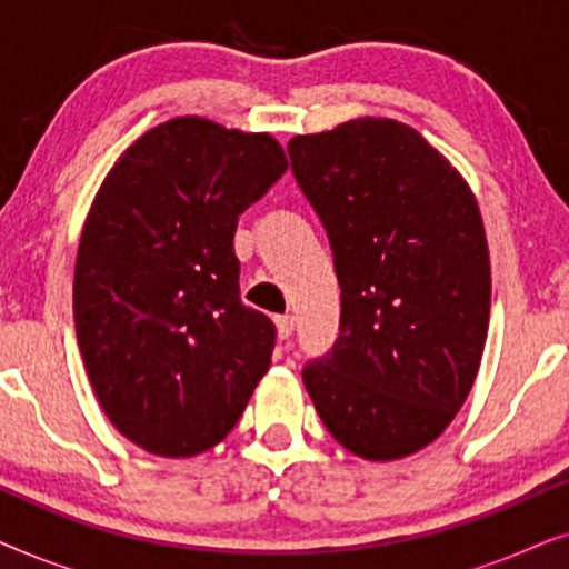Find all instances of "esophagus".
<instances>
[{"label":"esophagus","mask_w":569,"mask_h":569,"mask_svg":"<svg viewBox=\"0 0 569 569\" xmlns=\"http://www.w3.org/2000/svg\"><path fill=\"white\" fill-rule=\"evenodd\" d=\"M277 323V333L279 339H290L292 331H295V316L292 313H284V316H277L274 318Z\"/></svg>","instance_id":"34e87169"}]
</instances>
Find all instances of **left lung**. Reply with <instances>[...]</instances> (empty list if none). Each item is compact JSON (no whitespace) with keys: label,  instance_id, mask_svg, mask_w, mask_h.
Returning <instances> with one entry per match:
<instances>
[{"label":"left lung","instance_id":"obj_1","mask_svg":"<svg viewBox=\"0 0 569 569\" xmlns=\"http://www.w3.org/2000/svg\"><path fill=\"white\" fill-rule=\"evenodd\" d=\"M287 152L341 287L339 339L302 383L355 456L417 453L453 422L485 352L492 279L477 199L393 119L295 137Z\"/></svg>","mask_w":569,"mask_h":569}]
</instances>
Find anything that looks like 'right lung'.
Instances as JSON below:
<instances>
[{"label": "right lung", "mask_w": 569, "mask_h": 569, "mask_svg": "<svg viewBox=\"0 0 569 569\" xmlns=\"http://www.w3.org/2000/svg\"><path fill=\"white\" fill-rule=\"evenodd\" d=\"M284 170L269 134L186 116L139 137L92 201L77 341L108 419L150 453L214 448L269 370L277 329L240 300L232 238Z\"/></svg>", "instance_id": "add662e5"}]
</instances>
